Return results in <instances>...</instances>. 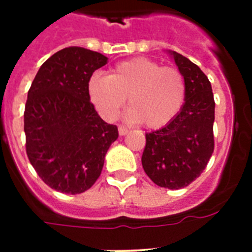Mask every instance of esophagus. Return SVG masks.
Wrapping results in <instances>:
<instances>
[{"label": "esophagus", "mask_w": 252, "mask_h": 252, "mask_svg": "<svg viewBox=\"0 0 252 252\" xmlns=\"http://www.w3.org/2000/svg\"><path fill=\"white\" fill-rule=\"evenodd\" d=\"M128 132V130L126 127H122V126H120L119 127V133H120V136H125L126 133Z\"/></svg>", "instance_id": "esophagus-1"}]
</instances>
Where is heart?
I'll return each mask as SVG.
<instances>
[{
  "label": "heart",
  "instance_id": "heart-1",
  "mask_svg": "<svg viewBox=\"0 0 252 252\" xmlns=\"http://www.w3.org/2000/svg\"><path fill=\"white\" fill-rule=\"evenodd\" d=\"M88 93L103 119L115 120L128 97V120L159 128L174 119L183 106L186 82L177 69L148 58H135L113 66L108 75L93 74Z\"/></svg>",
  "mask_w": 252,
  "mask_h": 252
}]
</instances>
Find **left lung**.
Wrapping results in <instances>:
<instances>
[{
    "instance_id": "obj_1",
    "label": "left lung",
    "mask_w": 252,
    "mask_h": 252,
    "mask_svg": "<svg viewBox=\"0 0 252 252\" xmlns=\"http://www.w3.org/2000/svg\"><path fill=\"white\" fill-rule=\"evenodd\" d=\"M186 82L184 103L168 125L146 133L142 168L157 186L180 189L201 175L215 148V99L201 68L177 51L168 50Z\"/></svg>"
}]
</instances>
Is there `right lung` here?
<instances>
[{"mask_svg": "<svg viewBox=\"0 0 252 252\" xmlns=\"http://www.w3.org/2000/svg\"><path fill=\"white\" fill-rule=\"evenodd\" d=\"M108 58L78 46L51 55L35 75L24 113L26 154L50 188L79 194L101 175L104 157L119 137L91 103L88 82Z\"/></svg>", "mask_w": 252, "mask_h": 252, "instance_id": "obj_1", "label": "right lung"}]
</instances>
